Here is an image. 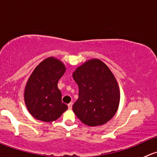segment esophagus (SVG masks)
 I'll return each mask as SVG.
<instances>
[{
  "label": "esophagus",
  "instance_id": "1",
  "mask_svg": "<svg viewBox=\"0 0 157 157\" xmlns=\"http://www.w3.org/2000/svg\"><path fill=\"white\" fill-rule=\"evenodd\" d=\"M67 106H68V109H72V106H73V102H70V103L67 105Z\"/></svg>",
  "mask_w": 157,
  "mask_h": 157
}]
</instances>
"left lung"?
<instances>
[{
    "label": "left lung",
    "mask_w": 157,
    "mask_h": 157,
    "mask_svg": "<svg viewBox=\"0 0 157 157\" xmlns=\"http://www.w3.org/2000/svg\"><path fill=\"white\" fill-rule=\"evenodd\" d=\"M79 88V97L73 105L77 118L89 126L102 125L116 113L119 104L118 85L102 61L93 59L73 74Z\"/></svg>",
    "instance_id": "8db88e82"
}]
</instances>
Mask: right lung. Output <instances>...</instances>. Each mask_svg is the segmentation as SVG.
<instances>
[{"instance_id":"add662e5","label":"right lung","mask_w":157,"mask_h":157,"mask_svg":"<svg viewBox=\"0 0 157 157\" xmlns=\"http://www.w3.org/2000/svg\"><path fill=\"white\" fill-rule=\"evenodd\" d=\"M65 72V67L54 58L40 63L30 76L25 89L26 107L32 115L42 121H55L67 105L61 102V93L58 82Z\"/></svg>"}]
</instances>
